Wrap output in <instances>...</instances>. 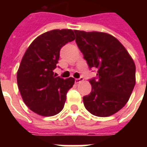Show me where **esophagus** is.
Listing matches in <instances>:
<instances>
[{
  "label": "esophagus",
  "mask_w": 147,
  "mask_h": 147,
  "mask_svg": "<svg viewBox=\"0 0 147 147\" xmlns=\"http://www.w3.org/2000/svg\"><path fill=\"white\" fill-rule=\"evenodd\" d=\"M83 80H84V78H83L82 77H81V78H76L75 82H76V84H78V83L81 82H82Z\"/></svg>",
  "instance_id": "esophagus-1"
}]
</instances>
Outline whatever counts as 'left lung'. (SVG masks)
<instances>
[{
	"label": "left lung",
	"instance_id": "left-lung-1",
	"mask_svg": "<svg viewBox=\"0 0 147 147\" xmlns=\"http://www.w3.org/2000/svg\"><path fill=\"white\" fill-rule=\"evenodd\" d=\"M76 42L89 68L98 69V78L89 81L92 92L83 97L88 111L109 117L129 100L136 83V65L117 39L103 32L74 30Z\"/></svg>",
	"mask_w": 147,
	"mask_h": 147
}]
</instances>
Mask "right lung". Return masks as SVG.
Listing matches in <instances>:
<instances>
[{"mask_svg": "<svg viewBox=\"0 0 147 147\" xmlns=\"http://www.w3.org/2000/svg\"><path fill=\"white\" fill-rule=\"evenodd\" d=\"M75 39L72 30L48 31L36 38L24 53L17 71V85L25 105L36 114L51 117L63 109L75 78L56 77L53 70L61 48Z\"/></svg>", "mask_w": 147, "mask_h": 147, "instance_id": "right-lung-1", "label": "right lung"}]
</instances>
